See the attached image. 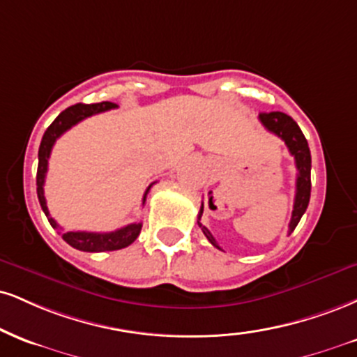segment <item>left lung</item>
<instances>
[{
  "mask_svg": "<svg viewBox=\"0 0 357 357\" xmlns=\"http://www.w3.org/2000/svg\"><path fill=\"white\" fill-rule=\"evenodd\" d=\"M259 121L263 123V126L268 131L274 132V135L281 137L284 141L287 149H289L291 156H294L296 161V169H298V178H296V196H294V206H293V216L289 221V234L293 233L298 226V222L301 221L303 214L306 213L309 197H311V151H309V146L306 137H304L301 128L298 126V123L294 121L291 116H287L281 111H271V113H261ZM201 216H203V204H201L199 214H197V225H199L201 231H203L208 241L218 246L216 239L213 238V234L209 233V229L206 226L201 225Z\"/></svg>",
  "mask_w": 357,
  "mask_h": 357,
  "instance_id": "1",
  "label": "left lung"
}]
</instances>
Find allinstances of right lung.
<instances>
[{"label": "right lung", "instance_id": "add662e5", "mask_svg": "<svg viewBox=\"0 0 357 357\" xmlns=\"http://www.w3.org/2000/svg\"><path fill=\"white\" fill-rule=\"evenodd\" d=\"M114 108H118V105H114V102H109V101L96 102V105H83V102H78V105L70 106V108L64 109L63 113L50 124V128L45 131V135H43L40 151H38L36 191H38V199H40L41 209L45 211L46 218H48L50 225L53 226L59 234H61L64 241L70 244V246L79 249V251L102 252V251H116V249H123L130 246L131 243H135V239L141 233V226H143L141 222H132V225L119 227V229L111 231V233H88V231H68V233H63V229L59 227L58 222L51 218L48 206H46L45 188L43 186H45L46 171H48L50 154L56 143V139H58L63 132H66L70 128L75 126V124H78L79 121H83V119L89 118V116L102 113V111L114 109ZM153 184H149L148 190L144 192L143 204Z\"/></svg>", "mask_w": 357, "mask_h": 357}]
</instances>
